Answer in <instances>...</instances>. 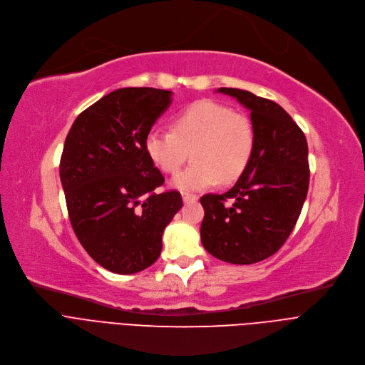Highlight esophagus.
Instances as JSON below:
<instances>
[{
    "instance_id": "esophagus-1",
    "label": "esophagus",
    "mask_w": 365,
    "mask_h": 365,
    "mask_svg": "<svg viewBox=\"0 0 365 365\" xmlns=\"http://www.w3.org/2000/svg\"><path fill=\"white\" fill-rule=\"evenodd\" d=\"M182 198H183V202H185V204L198 201V195H195V194H190V192H182Z\"/></svg>"
}]
</instances>
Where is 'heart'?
<instances>
[{
	"label": "heart",
	"mask_w": 365,
	"mask_h": 365,
	"mask_svg": "<svg viewBox=\"0 0 365 365\" xmlns=\"http://www.w3.org/2000/svg\"><path fill=\"white\" fill-rule=\"evenodd\" d=\"M255 125L244 113L216 101H198L183 109L171 128H152L145 139L148 157L164 173H176L192 150L195 163L175 176L171 185L201 190L238 179L255 149Z\"/></svg>",
	"instance_id": "obj_1"
}]
</instances>
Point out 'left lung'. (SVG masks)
Segmentation results:
<instances>
[{"label": "left lung", "instance_id": "obj_1", "mask_svg": "<svg viewBox=\"0 0 365 365\" xmlns=\"http://www.w3.org/2000/svg\"><path fill=\"white\" fill-rule=\"evenodd\" d=\"M217 91L250 110L256 140L238 182L201 197V242L223 262L252 264L275 255L296 226L309 187L308 142L278 103L247 90Z\"/></svg>", "mask_w": 365, "mask_h": 365}]
</instances>
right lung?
I'll return each mask as SVG.
<instances>
[{
    "mask_svg": "<svg viewBox=\"0 0 365 365\" xmlns=\"http://www.w3.org/2000/svg\"><path fill=\"white\" fill-rule=\"evenodd\" d=\"M171 91L118 88L73 121L61 158V182L73 232L105 269L130 275L155 262L163 232L183 205L178 190L157 192L164 176L145 149Z\"/></svg>",
    "mask_w": 365,
    "mask_h": 365,
    "instance_id": "right-lung-1",
    "label": "right lung"
}]
</instances>
